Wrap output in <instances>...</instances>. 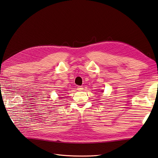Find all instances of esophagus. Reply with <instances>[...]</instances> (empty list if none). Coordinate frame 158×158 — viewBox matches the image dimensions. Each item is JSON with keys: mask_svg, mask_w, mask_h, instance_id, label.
Returning a JSON list of instances; mask_svg holds the SVG:
<instances>
[{"mask_svg": "<svg viewBox=\"0 0 158 158\" xmlns=\"http://www.w3.org/2000/svg\"><path fill=\"white\" fill-rule=\"evenodd\" d=\"M83 86H81V85H79V86H77V90H83Z\"/></svg>", "mask_w": 158, "mask_h": 158, "instance_id": "1", "label": "esophagus"}]
</instances>
